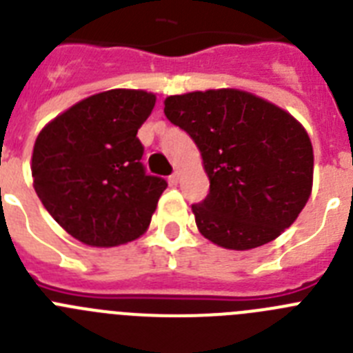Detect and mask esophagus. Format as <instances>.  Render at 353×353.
Listing matches in <instances>:
<instances>
[{"mask_svg":"<svg viewBox=\"0 0 353 353\" xmlns=\"http://www.w3.org/2000/svg\"><path fill=\"white\" fill-rule=\"evenodd\" d=\"M170 182L173 183V185H176V183L180 182V171H174L173 174L170 176Z\"/></svg>","mask_w":353,"mask_h":353,"instance_id":"esophagus-1","label":"esophagus"}]
</instances>
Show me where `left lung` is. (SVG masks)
<instances>
[{"label":"left lung","instance_id":"8db88e82","mask_svg":"<svg viewBox=\"0 0 353 353\" xmlns=\"http://www.w3.org/2000/svg\"><path fill=\"white\" fill-rule=\"evenodd\" d=\"M164 113L203 157L210 191L192 212L205 239L245 251L292 226L313 185V146L292 114L232 88L171 95Z\"/></svg>","mask_w":353,"mask_h":353}]
</instances>
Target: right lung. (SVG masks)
Segmentation results:
<instances>
[{
	"mask_svg": "<svg viewBox=\"0 0 353 353\" xmlns=\"http://www.w3.org/2000/svg\"><path fill=\"white\" fill-rule=\"evenodd\" d=\"M154 93L109 90L72 105L43 127L33 146V187L74 239L113 248L146 232L168 182L146 173L138 129Z\"/></svg>",
	"mask_w": 353,
	"mask_h": 353,
	"instance_id": "obj_1",
	"label": "right lung"
}]
</instances>
